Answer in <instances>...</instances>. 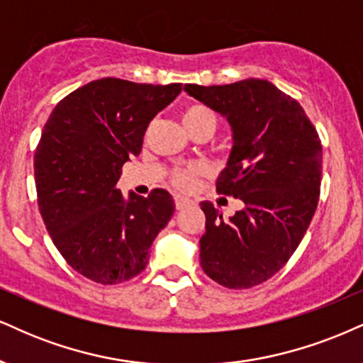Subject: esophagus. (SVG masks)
<instances>
[{
	"label": "esophagus",
	"instance_id": "34e87169",
	"mask_svg": "<svg viewBox=\"0 0 363 363\" xmlns=\"http://www.w3.org/2000/svg\"><path fill=\"white\" fill-rule=\"evenodd\" d=\"M190 203H191V200L186 199V197H182V195H177V197H174V207H177L178 211H182V208L189 207Z\"/></svg>",
	"mask_w": 363,
	"mask_h": 363
}]
</instances>
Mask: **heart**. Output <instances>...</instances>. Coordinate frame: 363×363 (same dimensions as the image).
<instances>
[{"label": "heart", "mask_w": 363, "mask_h": 363, "mask_svg": "<svg viewBox=\"0 0 363 363\" xmlns=\"http://www.w3.org/2000/svg\"><path fill=\"white\" fill-rule=\"evenodd\" d=\"M182 122L185 129L194 134L195 130L203 129V127H211L216 130L217 117L212 108H208L203 104H190L183 108L182 112ZM195 174H197V168L195 166H186V168H178L173 172V183L180 190H189L194 183Z\"/></svg>", "instance_id": "heart-1"}]
</instances>
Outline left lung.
Masks as SVG:
<instances>
[{
  "label": "left lung",
  "instance_id": "left-lung-1",
  "mask_svg": "<svg viewBox=\"0 0 363 363\" xmlns=\"http://www.w3.org/2000/svg\"><path fill=\"white\" fill-rule=\"evenodd\" d=\"M183 89L231 123L233 151L216 190L245 203L228 220L211 202L200 203V265L223 287L251 289L289 262L308 231L321 186V140L299 101L267 79Z\"/></svg>",
  "mask_w": 363,
  "mask_h": 363
}]
</instances>
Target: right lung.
<instances>
[{"label": "right lung", "instance_id": "right-lung-1", "mask_svg": "<svg viewBox=\"0 0 363 363\" xmlns=\"http://www.w3.org/2000/svg\"><path fill=\"white\" fill-rule=\"evenodd\" d=\"M180 91L182 83L96 79L64 96L45 122L33 156L38 211L62 258L93 282L139 275L172 219L168 191L125 200L117 182L139 156L149 122Z\"/></svg>", "mask_w": 363, "mask_h": 363}]
</instances>
